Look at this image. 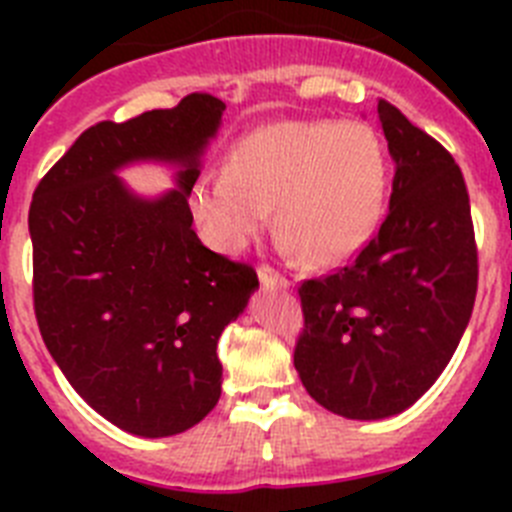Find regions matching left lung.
Instances as JSON below:
<instances>
[{
    "label": "left lung",
    "instance_id": "obj_1",
    "mask_svg": "<svg viewBox=\"0 0 512 512\" xmlns=\"http://www.w3.org/2000/svg\"><path fill=\"white\" fill-rule=\"evenodd\" d=\"M217 117L179 104L97 122L40 179L30 202L40 336L81 400L122 431H189L220 400L217 338L246 307L253 266L202 246L187 197ZM133 160L180 166L158 201L130 195Z\"/></svg>",
    "mask_w": 512,
    "mask_h": 512
}]
</instances>
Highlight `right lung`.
Returning a JSON list of instances; mask_svg holds the SVG:
<instances>
[{
  "mask_svg": "<svg viewBox=\"0 0 512 512\" xmlns=\"http://www.w3.org/2000/svg\"><path fill=\"white\" fill-rule=\"evenodd\" d=\"M405 125L413 135L382 122L395 179L374 238L351 266L300 287L295 369L312 400L351 420L400 415L431 390L477 295L464 176L436 140Z\"/></svg>",
  "mask_w": 512,
  "mask_h": 512,
  "instance_id": "obj_1",
  "label": "right lung"
}]
</instances>
